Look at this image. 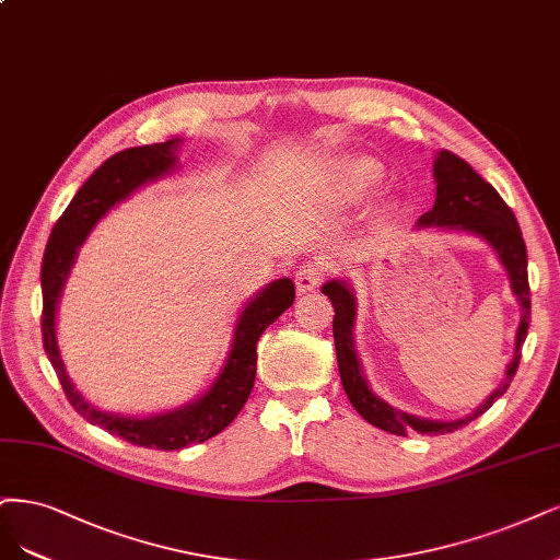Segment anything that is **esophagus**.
Returning <instances> with one entry per match:
<instances>
[{
  "instance_id": "1",
  "label": "esophagus",
  "mask_w": 560,
  "mask_h": 560,
  "mask_svg": "<svg viewBox=\"0 0 560 560\" xmlns=\"http://www.w3.org/2000/svg\"><path fill=\"white\" fill-rule=\"evenodd\" d=\"M322 278H324V264H319V261H303L296 268V276H294L296 289H299L301 294L313 292V289H317Z\"/></svg>"
}]
</instances>
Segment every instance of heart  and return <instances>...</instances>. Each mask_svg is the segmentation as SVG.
Masks as SVG:
<instances>
[{
  "mask_svg": "<svg viewBox=\"0 0 560 560\" xmlns=\"http://www.w3.org/2000/svg\"><path fill=\"white\" fill-rule=\"evenodd\" d=\"M336 176H338V187L340 191H345V197L363 199L377 185L382 173L369 160H350V162H342L336 168Z\"/></svg>",
  "mask_w": 560,
  "mask_h": 560,
  "instance_id": "obj_1",
  "label": "heart"
}]
</instances>
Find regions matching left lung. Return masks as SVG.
Listing matches in <instances>:
<instances>
[{"mask_svg":"<svg viewBox=\"0 0 560 560\" xmlns=\"http://www.w3.org/2000/svg\"><path fill=\"white\" fill-rule=\"evenodd\" d=\"M433 176H435V203L417 220L419 229H454V231H468V234L479 236L489 243L500 264L505 266L510 276V287L514 296L522 303V322H518L516 340H514V354L505 369V380L500 387L479 405V408L454 421H438L427 417H415L402 410H396L394 405L382 400L373 394V389L365 382L361 371V361L354 350V317H357V299L352 287L347 280H329L322 287V294L329 296L334 303V340H336V357H338V371L342 380V389L354 405V410L373 427L394 433V435H408V431L429 433V435H445L454 433L456 429H464L472 419L485 415L493 400L503 396L510 387V382L522 361V345L528 336L530 324V287H528V257H526V243L522 236V229L512 213V208L498 195L493 185H489L479 173L458 155L450 150H440L433 162Z\"/></svg>","mask_w":560,"mask_h":560,"instance_id":"left-lung-1","label":"left lung"}]
</instances>
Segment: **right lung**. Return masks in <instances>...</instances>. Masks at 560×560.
Masks as SVG:
<instances>
[{
	"instance_id": "1",
	"label": "right lung",
	"mask_w": 560,
	"mask_h": 560,
	"mask_svg": "<svg viewBox=\"0 0 560 560\" xmlns=\"http://www.w3.org/2000/svg\"><path fill=\"white\" fill-rule=\"evenodd\" d=\"M178 143V139H173L166 143L139 145L115 152L113 158H108L85 180V185L75 191L62 218L52 226L42 264L44 347L73 410L83 415L90 423H96V427L106 429L108 433L131 442V445L158 447L164 452L183 450L191 445V442L213 438L236 419L249 392L255 387L257 340L294 303L296 294L294 282L289 278H280L266 284L257 296H253V301H247L236 322L229 357L215 382L210 384L203 396H199L195 402L183 405V408L150 417H122L96 410L94 405H90L73 389L60 354V345H57L55 315L75 255H79V247L85 243L92 226L115 203L125 201L131 191H137L145 183L158 180L176 168Z\"/></svg>"
}]
</instances>
